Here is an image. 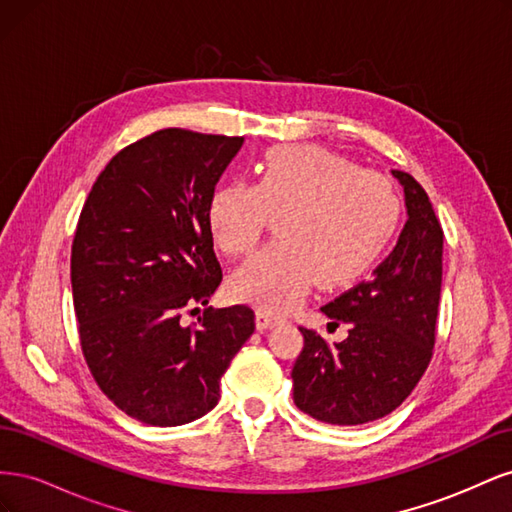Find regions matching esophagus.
Segmentation results:
<instances>
[{
    "instance_id": "obj_1",
    "label": "esophagus",
    "mask_w": 512,
    "mask_h": 512,
    "mask_svg": "<svg viewBox=\"0 0 512 512\" xmlns=\"http://www.w3.org/2000/svg\"><path fill=\"white\" fill-rule=\"evenodd\" d=\"M280 322H282V316H275V314L267 312V309H262V307L256 309V327L260 331L271 329V327H275V324H280Z\"/></svg>"
}]
</instances>
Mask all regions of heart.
Masks as SVG:
<instances>
[{
    "label": "heart",
    "instance_id": "b5f03b06",
    "mask_svg": "<svg viewBox=\"0 0 512 512\" xmlns=\"http://www.w3.org/2000/svg\"><path fill=\"white\" fill-rule=\"evenodd\" d=\"M269 213H282L280 241L232 275L230 292L284 312L316 282L344 286L374 267L399 226L401 203L384 177L327 149L292 145L267 151L252 170V185L224 183L207 205L211 235L228 256L254 250Z\"/></svg>",
    "mask_w": 512,
    "mask_h": 512
}]
</instances>
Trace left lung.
I'll return each mask as SVG.
<instances>
[{
  "mask_svg": "<svg viewBox=\"0 0 512 512\" xmlns=\"http://www.w3.org/2000/svg\"><path fill=\"white\" fill-rule=\"evenodd\" d=\"M406 196L408 222L374 277L324 307L348 324L344 342L309 331L292 365L299 410L331 425H363L401 406L425 374L436 342L444 232L427 192L404 170H391Z\"/></svg>",
  "mask_w": 512,
  "mask_h": 512,
  "instance_id": "obj_1",
  "label": "left lung"
}]
</instances>
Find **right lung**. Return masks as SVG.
<instances>
[{"mask_svg":"<svg viewBox=\"0 0 512 512\" xmlns=\"http://www.w3.org/2000/svg\"><path fill=\"white\" fill-rule=\"evenodd\" d=\"M243 136L168 128L121 149L91 188L72 243V297L85 361L136 421L192 423L218 406L220 378L254 333L247 305L183 312L222 282L209 198Z\"/></svg>","mask_w":512,"mask_h":512,"instance_id":"add662e5","label":"right lung"}]
</instances>
